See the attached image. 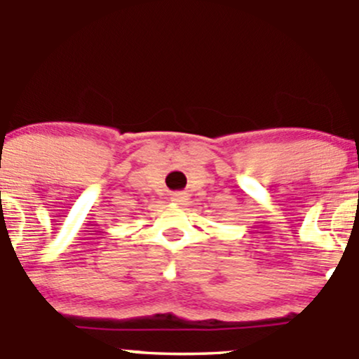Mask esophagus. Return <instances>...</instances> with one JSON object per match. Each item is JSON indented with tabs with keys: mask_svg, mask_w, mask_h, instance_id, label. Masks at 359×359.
<instances>
[{
	"mask_svg": "<svg viewBox=\"0 0 359 359\" xmlns=\"http://www.w3.org/2000/svg\"><path fill=\"white\" fill-rule=\"evenodd\" d=\"M172 201H174L175 204H184V203H187V194H185V192H175V194H172Z\"/></svg>",
	"mask_w": 359,
	"mask_h": 359,
	"instance_id": "esophagus-1",
	"label": "esophagus"
}]
</instances>
